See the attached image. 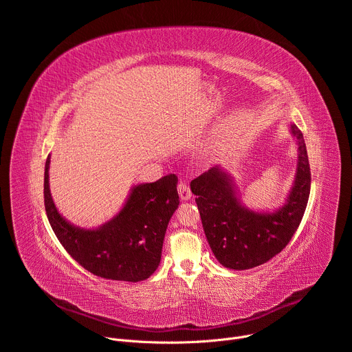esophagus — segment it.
Here are the masks:
<instances>
[{"mask_svg":"<svg viewBox=\"0 0 352 352\" xmlns=\"http://www.w3.org/2000/svg\"><path fill=\"white\" fill-rule=\"evenodd\" d=\"M178 193H179V197L182 200H189L192 197V192H190L189 186L186 184H184V182H181L178 185Z\"/></svg>","mask_w":352,"mask_h":352,"instance_id":"esophagus-1","label":"esophagus"}]
</instances>
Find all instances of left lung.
Listing matches in <instances>:
<instances>
[{
	"label": "left lung",
	"instance_id": "8db88e82",
	"mask_svg": "<svg viewBox=\"0 0 352 352\" xmlns=\"http://www.w3.org/2000/svg\"><path fill=\"white\" fill-rule=\"evenodd\" d=\"M296 144V168L284 204L276 209H249L231 174L216 166L190 182L205 235L216 259L227 269L246 270L269 262L285 248L304 217L311 168L302 132L289 124Z\"/></svg>",
	"mask_w": 352,
	"mask_h": 352
}]
</instances>
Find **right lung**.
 I'll use <instances>...</instances> for the list:
<instances>
[{"mask_svg": "<svg viewBox=\"0 0 352 352\" xmlns=\"http://www.w3.org/2000/svg\"><path fill=\"white\" fill-rule=\"evenodd\" d=\"M50 159L48 155L44 167V206L67 252L87 272L103 278L136 283L152 276L160 265L167 226L179 205L177 175L133 185L114 217L85 228L58 212L50 190Z\"/></svg>", "mask_w": 352, "mask_h": 352, "instance_id": "add662e5", "label": "right lung"}]
</instances>
